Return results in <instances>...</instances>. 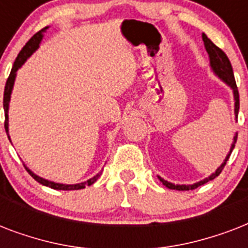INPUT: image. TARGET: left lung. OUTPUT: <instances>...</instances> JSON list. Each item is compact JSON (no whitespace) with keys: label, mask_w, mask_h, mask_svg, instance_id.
<instances>
[{"label":"left lung","mask_w":248,"mask_h":248,"mask_svg":"<svg viewBox=\"0 0 248 248\" xmlns=\"http://www.w3.org/2000/svg\"><path fill=\"white\" fill-rule=\"evenodd\" d=\"M202 40H203L204 44V48H206V51L208 54V59H210V68H211V71L214 72V75L216 77H219L221 81H223L225 85H228L233 91V97H234V116L235 120H237V117H238V110H239V93H238V89H237V85H235V79H234V75H233V68H232V64L228 59V56L225 55V52L223 50H220L217 46H216L214 42H212L210 38H208L206 34H202ZM237 136H238V132H235L234 136H233V143L231 145V149L228 152L227 157L224 159V162L216 169V171L214 173H211L208 177H204L203 180L197 181L194 184H173V183H170V181L165 180L161 176H158L159 181L162 183L165 186H167L169 189H176V190H190V189H196L198 188L200 185H203L206 183H208L210 180H214L216 176H219L220 172L223 171L224 166L227 163V161L231 157L232 152L234 149V145L237 143Z\"/></svg>","instance_id":"8db88e82"}]
</instances>
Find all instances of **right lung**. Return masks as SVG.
I'll return each mask as SVG.
<instances>
[{
  "label": "right lung",
  "instance_id": "obj_1",
  "mask_svg": "<svg viewBox=\"0 0 248 248\" xmlns=\"http://www.w3.org/2000/svg\"><path fill=\"white\" fill-rule=\"evenodd\" d=\"M48 29V27H45L44 29H41L40 32H37L34 36L31 38V40L27 42L23 50L19 52V55L17 58L15 59L14 62V67L10 72V76L7 81H6V86H5V93H3V110H5V130H6V134L9 136L10 139V135H9V105H10V99H11V93H13V89H14V83H15V78H16V72L17 69H20L23 67V64L27 62V60L32 56V54L36 51L37 48L40 47V44L42 38H44V33L46 32ZM11 141V140H10ZM25 169L28 171L32 177L36 181H38L40 184L45 185V186H48V188H52V189H56V190H78V189H83L86 185H91L93 184L95 181L99 179L100 176L101 171L99 173H96L95 176L89 179L87 181H83V183H78V184H62V183H55V181H51V180H47V179H44V177L38 176L36 173L33 172L32 170H29L27 166H25Z\"/></svg>",
  "mask_w": 248,
  "mask_h": 248
}]
</instances>
